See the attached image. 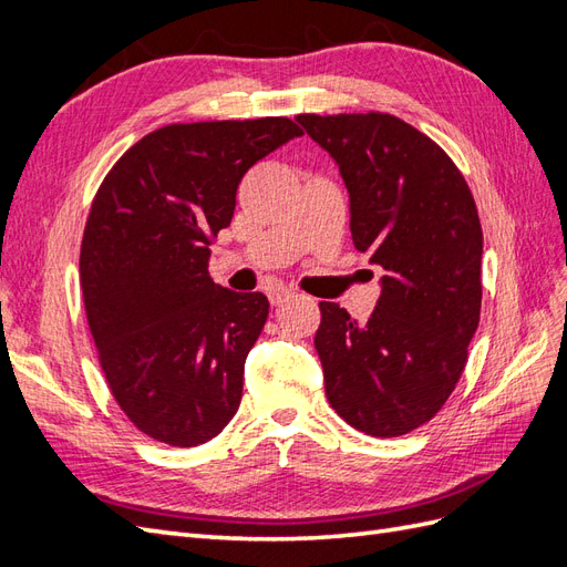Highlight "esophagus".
Returning <instances> with one entry per match:
<instances>
[{"instance_id":"obj_1","label":"esophagus","mask_w":567,"mask_h":567,"mask_svg":"<svg viewBox=\"0 0 567 567\" xmlns=\"http://www.w3.org/2000/svg\"><path fill=\"white\" fill-rule=\"evenodd\" d=\"M296 293L290 288H286V286H274L271 290H269V302L277 307V305H284L288 298H293Z\"/></svg>"}]
</instances>
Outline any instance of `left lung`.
I'll return each instance as SVG.
<instances>
[{"instance_id": "1", "label": "left lung", "mask_w": 567, "mask_h": 567, "mask_svg": "<svg viewBox=\"0 0 567 567\" xmlns=\"http://www.w3.org/2000/svg\"><path fill=\"white\" fill-rule=\"evenodd\" d=\"M296 120L338 163L354 248L385 269L367 323L319 302L326 398L357 431L400 437L437 414L466 367L483 302L475 200L447 153L400 117Z\"/></svg>"}]
</instances>
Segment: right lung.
<instances>
[{"mask_svg": "<svg viewBox=\"0 0 567 567\" xmlns=\"http://www.w3.org/2000/svg\"><path fill=\"white\" fill-rule=\"evenodd\" d=\"M300 134L288 117L165 125L92 200L80 284L99 362L125 416L169 447L213 440L241 404L269 302L217 286L210 244L248 169Z\"/></svg>", "mask_w": 567, "mask_h": 567, "instance_id": "obj_1", "label": "right lung"}]
</instances>
